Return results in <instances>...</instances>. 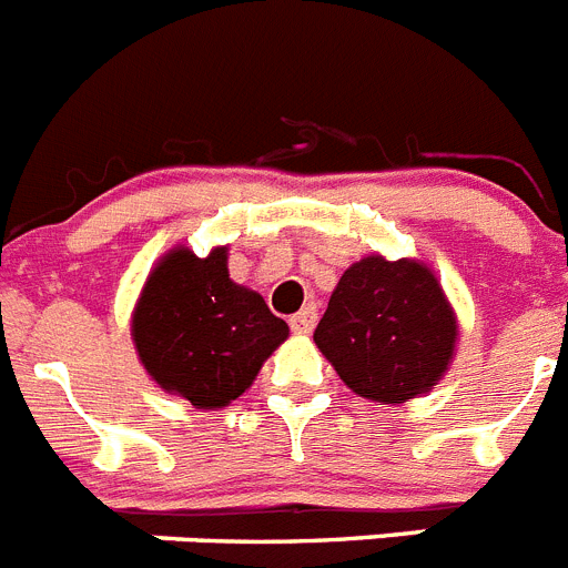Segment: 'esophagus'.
<instances>
[{"mask_svg": "<svg viewBox=\"0 0 568 568\" xmlns=\"http://www.w3.org/2000/svg\"><path fill=\"white\" fill-rule=\"evenodd\" d=\"M317 325V305H305L303 312L291 317V332L294 334H312Z\"/></svg>", "mask_w": 568, "mask_h": 568, "instance_id": "obj_1", "label": "esophagus"}]
</instances>
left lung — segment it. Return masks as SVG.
Returning <instances> with one entry per match:
<instances>
[{
  "label": "left lung",
  "mask_w": 568,
  "mask_h": 568,
  "mask_svg": "<svg viewBox=\"0 0 568 568\" xmlns=\"http://www.w3.org/2000/svg\"><path fill=\"white\" fill-rule=\"evenodd\" d=\"M314 343L354 394L394 406L446 374L457 317L426 263L372 254L339 277Z\"/></svg>",
  "instance_id": "left-lung-1"
}]
</instances>
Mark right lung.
Listing matches in <instances>:
<instances>
[{
	"label": "right lung",
	"instance_id": "1",
	"mask_svg": "<svg viewBox=\"0 0 568 568\" xmlns=\"http://www.w3.org/2000/svg\"><path fill=\"white\" fill-rule=\"evenodd\" d=\"M131 337L156 386L196 408H223L254 383L288 325L229 277V248L196 256L176 245L148 274Z\"/></svg>",
	"mask_w": 568,
	"mask_h": 568
}]
</instances>
